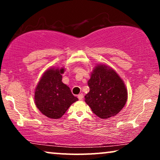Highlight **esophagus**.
Masks as SVG:
<instances>
[{
  "label": "esophagus",
  "mask_w": 160,
  "mask_h": 160,
  "mask_svg": "<svg viewBox=\"0 0 160 160\" xmlns=\"http://www.w3.org/2000/svg\"><path fill=\"white\" fill-rule=\"evenodd\" d=\"M78 100H83V98H84V95H83L82 93L79 94V95H78Z\"/></svg>",
  "instance_id": "34e87169"
}]
</instances>
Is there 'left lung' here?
<instances>
[{
  "label": "left lung",
  "mask_w": 160,
  "mask_h": 160,
  "mask_svg": "<svg viewBox=\"0 0 160 160\" xmlns=\"http://www.w3.org/2000/svg\"><path fill=\"white\" fill-rule=\"evenodd\" d=\"M89 92L85 102L101 119L116 116L128 100V90L117 72L106 65H96L87 82Z\"/></svg>",
  "instance_id": "1"
}]
</instances>
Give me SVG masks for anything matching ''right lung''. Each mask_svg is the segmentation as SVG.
Here are the masks:
<instances>
[{"instance_id":"1","label":"right lung","mask_w":160,"mask_h":160,"mask_svg":"<svg viewBox=\"0 0 160 160\" xmlns=\"http://www.w3.org/2000/svg\"><path fill=\"white\" fill-rule=\"evenodd\" d=\"M64 68H52L43 74L35 91V103L38 110L50 119H59L78 98L62 82Z\"/></svg>"}]
</instances>
